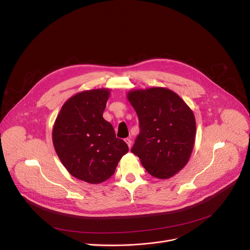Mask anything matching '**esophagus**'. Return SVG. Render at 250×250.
Segmentation results:
<instances>
[{
    "label": "esophagus",
    "mask_w": 250,
    "mask_h": 250,
    "mask_svg": "<svg viewBox=\"0 0 250 250\" xmlns=\"http://www.w3.org/2000/svg\"><path fill=\"white\" fill-rule=\"evenodd\" d=\"M125 142L126 143V145L128 146V147H130L131 146V141H130V139H128V138H126L125 140Z\"/></svg>",
    "instance_id": "esophagus-1"
}]
</instances>
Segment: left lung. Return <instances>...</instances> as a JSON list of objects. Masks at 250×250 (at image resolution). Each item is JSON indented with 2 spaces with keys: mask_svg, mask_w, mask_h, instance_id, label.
Masks as SVG:
<instances>
[{
  "mask_svg": "<svg viewBox=\"0 0 250 250\" xmlns=\"http://www.w3.org/2000/svg\"><path fill=\"white\" fill-rule=\"evenodd\" d=\"M127 99L140 124L131 153L146 172L169 179L185 167L195 143L196 122L191 108L174 91L164 87L131 90Z\"/></svg>",
  "mask_w": 250,
  "mask_h": 250,
  "instance_id": "left-lung-1",
  "label": "left lung"
}]
</instances>
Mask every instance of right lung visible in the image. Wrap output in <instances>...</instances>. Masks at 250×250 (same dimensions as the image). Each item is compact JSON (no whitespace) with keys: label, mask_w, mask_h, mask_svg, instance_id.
<instances>
[{"label":"right lung","mask_w":250,"mask_h":250,"mask_svg":"<svg viewBox=\"0 0 250 250\" xmlns=\"http://www.w3.org/2000/svg\"><path fill=\"white\" fill-rule=\"evenodd\" d=\"M109 89L79 92L66 102L55 121L52 140L61 163L78 180L99 184L109 179L127 145L104 118Z\"/></svg>","instance_id":"obj_1"}]
</instances>
